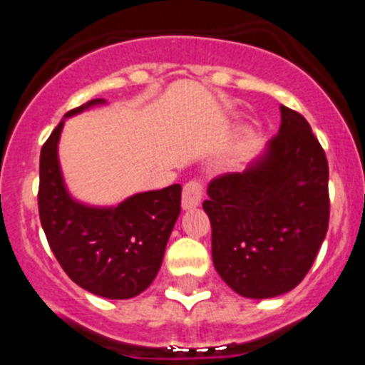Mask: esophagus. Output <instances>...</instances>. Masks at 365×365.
<instances>
[{"instance_id": "34e87169", "label": "esophagus", "mask_w": 365, "mask_h": 365, "mask_svg": "<svg viewBox=\"0 0 365 365\" xmlns=\"http://www.w3.org/2000/svg\"><path fill=\"white\" fill-rule=\"evenodd\" d=\"M202 193H205V186L199 179L188 180L182 188V208L190 210V208H195V206L201 205Z\"/></svg>"}]
</instances>
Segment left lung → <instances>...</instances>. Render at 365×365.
<instances>
[{"instance_id": "8db88e82", "label": "left lung", "mask_w": 365, "mask_h": 365, "mask_svg": "<svg viewBox=\"0 0 365 365\" xmlns=\"http://www.w3.org/2000/svg\"><path fill=\"white\" fill-rule=\"evenodd\" d=\"M282 125L241 173L208 185L212 259L232 291L263 299L292 291L329 227V164L299 113L279 106Z\"/></svg>"}]
</instances>
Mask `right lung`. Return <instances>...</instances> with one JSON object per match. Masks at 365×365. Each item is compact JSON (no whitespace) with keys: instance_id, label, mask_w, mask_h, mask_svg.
<instances>
[{"instance_id":"right-lung-1","label":"right lung","mask_w":365,"mask_h":365,"mask_svg":"<svg viewBox=\"0 0 365 365\" xmlns=\"http://www.w3.org/2000/svg\"><path fill=\"white\" fill-rule=\"evenodd\" d=\"M96 98L66 113L73 117ZM63 120L40 153L38 210L49 247L66 274L91 294L128 299L146 291L163 265L180 214V185L135 193L117 206L96 208L74 201L63 185L58 140Z\"/></svg>"}]
</instances>
